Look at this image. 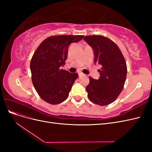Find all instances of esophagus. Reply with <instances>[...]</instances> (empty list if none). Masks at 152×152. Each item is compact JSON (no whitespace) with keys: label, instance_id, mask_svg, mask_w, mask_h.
I'll list each match as a JSON object with an SVG mask.
<instances>
[{"label":"esophagus","instance_id":"1","mask_svg":"<svg viewBox=\"0 0 152 152\" xmlns=\"http://www.w3.org/2000/svg\"><path fill=\"white\" fill-rule=\"evenodd\" d=\"M79 77H80L85 76V75L84 74V73H79Z\"/></svg>","mask_w":152,"mask_h":152}]
</instances>
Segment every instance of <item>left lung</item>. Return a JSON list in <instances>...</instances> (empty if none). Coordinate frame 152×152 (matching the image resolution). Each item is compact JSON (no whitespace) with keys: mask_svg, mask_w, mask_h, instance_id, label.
<instances>
[{"mask_svg":"<svg viewBox=\"0 0 152 152\" xmlns=\"http://www.w3.org/2000/svg\"><path fill=\"white\" fill-rule=\"evenodd\" d=\"M84 40L94 50V63L102 65L98 80L89 77L86 87L92 102L101 106L113 103L122 92L127 75V65L120 49L112 40L102 35H88Z\"/></svg>","mask_w":152,"mask_h":152,"instance_id":"1","label":"left lung"}]
</instances>
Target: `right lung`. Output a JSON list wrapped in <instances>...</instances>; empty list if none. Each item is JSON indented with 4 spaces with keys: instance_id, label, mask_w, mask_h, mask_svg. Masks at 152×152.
Masks as SVG:
<instances>
[{
    "instance_id": "right-lung-1",
    "label": "right lung",
    "mask_w": 152,
    "mask_h": 152,
    "mask_svg": "<svg viewBox=\"0 0 152 152\" xmlns=\"http://www.w3.org/2000/svg\"><path fill=\"white\" fill-rule=\"evenodd\" d=\"M84 35L51 36L45 39L35 51L30 61L32 83L45 102L57 104L64 102L79 75L61 69L65 64L68 46Z\"/></svg>"
}]
</instances>
